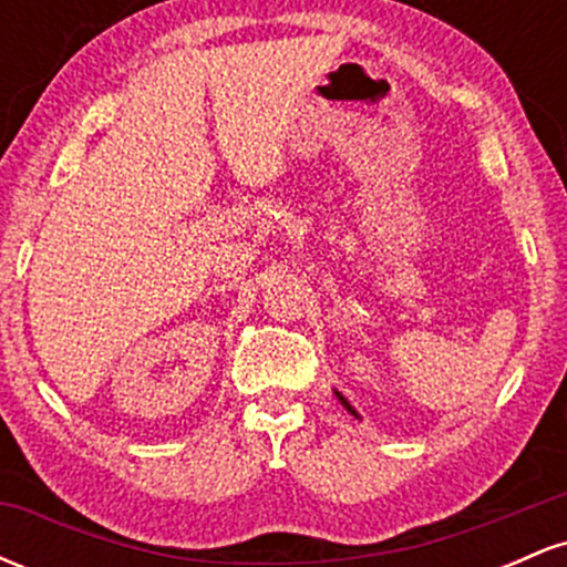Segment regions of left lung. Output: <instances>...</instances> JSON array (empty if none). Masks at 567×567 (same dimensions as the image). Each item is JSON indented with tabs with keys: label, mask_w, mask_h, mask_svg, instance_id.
I'll return each mask as SVG.
<instances>
[{
	"label": "left lung",
	"mask_w": 567,
	"mask_h": 567,
	"mask_svg": "<svg viewBox=\"0 0 567 567\" xmlns=\"http://www.w3.org/2000/svg\"><path fill=\"white\" fill-rule=\"evenodd\" d=\"M338 400H341V402H343V408H347L351 415H357V413H354V408H351V405H349V402H347V400H343V396H341V394H338Z\"/></svg>",
	"instance_id": "8db88e82"
}]
</instances>
